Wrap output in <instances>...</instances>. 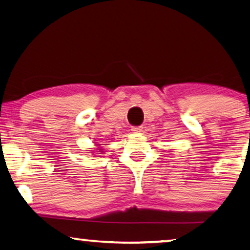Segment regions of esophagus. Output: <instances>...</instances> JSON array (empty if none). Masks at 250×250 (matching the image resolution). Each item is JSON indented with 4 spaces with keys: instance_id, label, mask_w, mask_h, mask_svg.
Here are the masks:
<instances>
[{
    "instance_id": "34e87169",
    "label": "esophagus",
    "mask_w": 250,
    "mask_h": 250,
    "mask_svg": "<svg viewBox=\"0 0 250 250\" xmlns=\"http://www.w3.org/2000/svg\"><path fill=\"white\" fill-rule=\"evenodd\" d=\"M131 131H133V132H135V133L141 132V131H143V126H141V125H138V126H132Z\"/></svg>"
}]
</instances>
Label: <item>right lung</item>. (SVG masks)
Listing matches in <instances>:
<instances>
[{"mask_svg":"<svg viewBox=\"0 0 250 250\" xmlns=\"http://www.w3.org/2000/svg\"><path fill=\"white\" fill-rule=\"evenodd\" d=\"M100 145V144H99ZM99 145H98V146H99ZM96 150H99V151H101L102 150V149L101 148H98V149H96Z\"/></svg>","mask_w":250,"mask_h":250,"instance_id":"right-lung-1","label":"right lung"}]
</instances>
